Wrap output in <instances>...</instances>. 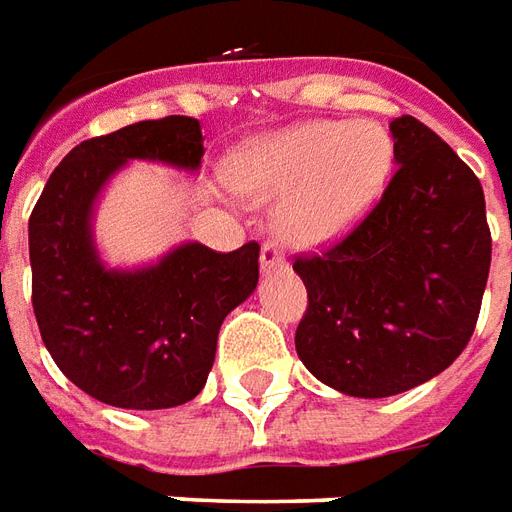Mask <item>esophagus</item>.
Wrapping results in <instances>:
<instances>
[{"mask_svg": "<svg viewBox=\"0 0 512 512\" xmlns=\"http://www.w3.org/2000/svg\"><path fill=\"white\" fill-rule=\"evenodd\" d=\"M260 266L263 271H277V268L288 266V260H285V252L279 249V244H263V252H260Z\"/></svg>", "mask_w": 512, "mask_h": 512, "instance_id": "34e87169", "label": "esophagus"}]
</instances>
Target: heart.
<instances>
[{
	"label": "heart",
	"mask_w": 512,
	"mask_h": 512,
	"mask_svg": "<svg viewBox=\"0 0 512 512\" xmlns=\"http://www.w3.org/2000/svg\"><path fill=\"white\" fill-rule=\"evenodd\" d=\"M395 145L378 123L312 120L249 145L235 158V186L252 200H285L282 238L329 244L351 230L378 200L392 172Z\"/></svg>",
	"instance_id": "heart-1"
}]
</instances>
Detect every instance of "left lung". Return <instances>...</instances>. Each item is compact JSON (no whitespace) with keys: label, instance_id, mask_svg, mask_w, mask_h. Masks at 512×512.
I'll return each mask as SVG.
<instances>
[{"label":"left lung","instance_id":"1","mask_svg":"<svg viewBox=\"0 0 512 512\" xmlns=\"http://www.w3.org/2000/svg\"><path fill=\"white\" fill-rule=\"evenodd\" d=\"M397 169L354 230L299 255L307 312L296 351L354 397L425 384L472 340L491 268L483 186L417 117L392 120Z\"/></svg>","mask_w":512,"mask_h":512}]
</instances>
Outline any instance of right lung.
I'll list each match as a JSON object with an SVG mask.
<instances>
[{"mask_svg": "<svg viewBox=\"0 0 512 512\" xmlns=\"http://www.w3.org/2000/svg\"><path fill=\"white\" fill-rule=\"evenodd\" d=\"M202 153L200 120H142L73 147L32 208L40 337L62 373L101 403L153 411L200 395L219 326L257 288V241L235 252L178 246L142 271H109L95 255L93 200L128 158L197 169Z\"/></svg>", "mask_w": 512, "mask_h": 512, "instance_id": "obj_1", "label": "right lung"}]
</instances>
